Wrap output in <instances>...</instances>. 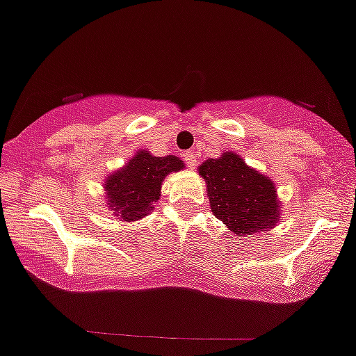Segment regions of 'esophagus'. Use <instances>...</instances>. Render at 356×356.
Wrapping results in <instances>:
<instances>
[{"label": "esophagus", "mask_w": 356, "mask_h": 356, "mask_svg": "<svg viewBox=\"0 0 356 356\" xmlns=\"http://www.w3.org/2000/svg\"><path fill=\"white\" fill-rule=\"evenodd\" d=\"M183 159H185L186 166H188L190 170H193V168L197 166V156L193 152H185L183 154Z\"/></svg>", "instance_id": "obj_1"}]
</instances>
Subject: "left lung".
Here are the masks:
<instances>
[{
	"instance_id": "1",
	"label": "left lung",
	"mask_w": 356,
	"mask_h": 356,
	"mask_svg": "<svg viewBox=\"0 0 356 356\" xmlns=\"http://www.w3.org/2000/svg\"><path fill=\"white\" fill-rule=\"evenodd\" d=\"M206 181L211 213L223 221L230 232L252 237L268 232L280 220V199L275 183L235 152H223L218 159H207L199 166Z\"/></svg>"
}]
</instances>
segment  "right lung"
I'll return each mask as SVG.
<instances>
[{"mask_svg":"<svg viewBox=\"0 0 356 356\" xmlns=\"http://www.w3.org/2000/svg\"><path fill=\"white\" fill-rule=\"evenodd\" d=\"M183 168L185 163L177 156L156 157L149 150H138L124 166L105 177L108 211L122 223L149 216L159 200L164 178Z\"/></svg>","mask_w":356,"mask_h":356,"instance_id":"add662e5","label":"right lung"}]
</instances>
